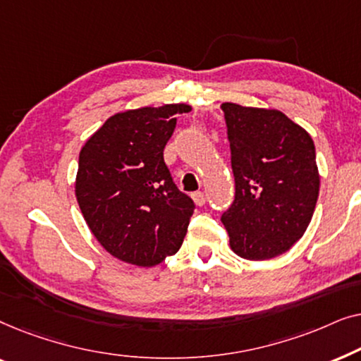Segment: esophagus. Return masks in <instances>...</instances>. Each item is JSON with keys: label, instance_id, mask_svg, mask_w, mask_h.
Here are the masks:
<instances>
[{"label": "esophagus", "instance_id": "obj_1", "mask_svg": "<svg viewBox=\"0 0 361 361\" xmlns=\"http://www.w3.org/2000/svg\"><path fill=\"white\" fill-rule=\"evenodd\" d=\"M192 199H194V202L199 207H202V205H205V202H207V197H205V194L204 192H194V194H192Z\"/></svg>", "mask_w": 361, "mask_h": 361}]
</instances>
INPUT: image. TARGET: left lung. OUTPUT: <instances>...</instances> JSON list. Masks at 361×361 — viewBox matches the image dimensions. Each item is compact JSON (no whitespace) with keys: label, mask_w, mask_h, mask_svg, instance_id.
I'll return each mask as SVG.
<instances>
[{"label":"left lung","mask_w":361,"mask_h":361,"mask_svg":"<svg viewBox=\"0 0 361 361\" xmlns=\"http://www.w3.org/2000/svg\"><path fill=\"white\" fill-rule=\"evenodd\" d=\"M235 176V200L221 215L230 248L245 259L288 251L312 219L319 197L315 146L278 110L221 105Z\"/></svg>","instance_id":"obj_1"}]
</instances>
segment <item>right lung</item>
<instances>
[{
    "mask_svg": "<svg viewBox=\"0 0 361 361\" xmlns=\"http://www.w3.org/2000/svg\"><path fill=\"white\" fill-rule=\"evenodd\" d=\"M189 105L140 108L108 118L82 147L75 194L108 253L156 266L179 251L195 204L177 189L164 147Z\"/></svg>",
    "mask_w": 361,
    "mask_h": 361,
    "instance_id": "right-lung-1",
    "label": "right lung"
}]
</instances>
